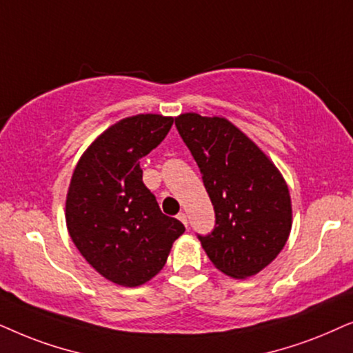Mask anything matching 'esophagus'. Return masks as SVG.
Instances as JSON below:
<instances>
[{"label": "esophagus", "mask_w": 353, "mask_h": 353, "mask_svg": "<svg viewBox=\"0 0 353 353\" xmlns=\"http://www.w3.org/2000/svg\"><path fill=\"white\" fill-rule=\"evenodd\" d=\"M177 219H179V221H182V223H184V224L187 225V214L184 213V211H181V213H179V214H177Z\"/></svg>", "instance_id": "34e87169"}]
</instances>
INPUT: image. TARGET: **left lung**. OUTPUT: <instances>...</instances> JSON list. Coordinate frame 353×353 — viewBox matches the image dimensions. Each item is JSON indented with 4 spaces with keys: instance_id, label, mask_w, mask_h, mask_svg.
Instances as JSON below:
<instances>
[{
    "instance_id": "8db88e82",
    "label": "left lung",
    "mask_w": 353,
    "mask_h": 353,
    "mask_svg": "<svg viewBox=\"0 0 353 353\" xmlns=\"http://www.w3.org/2000/svg\"><path fill=\"white\" fill-rule=\"evenodd\" d=\"M176 128L199 164L214 208V229L199 236L211 263L245 279L279 255L292 228L284 177L270 158L224 117L185 112Z\"/></svg>"
}]
</instances>
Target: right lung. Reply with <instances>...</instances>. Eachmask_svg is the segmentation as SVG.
Instances as JSON below:
<instances>
[{
  "label": "right lung",
  "mask_w": 353,
  "mask_h": 353,
  "mask_svg": "<svg viewBox=\"0 0 353 353\" xmlns=\"http://www.w3.org/2000/svg\"><path fill=\"white\" fill-rule=\"evenodd\" d=\"M172 122L161 114L121 119L85 150L70 179L69 236L88 265L124 288L154 278L185 231L179 219L161 213L140 168V158L163 142Z\"/></svg>",
  "instance_id": "1"
}]
</instances>
